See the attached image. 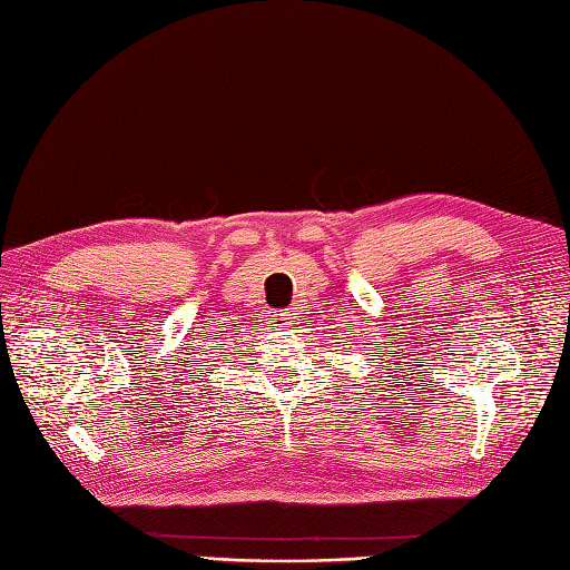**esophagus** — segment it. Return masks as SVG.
I'll return each instance as SVG.
<instances>
[{
  "label": "esophagus",
  "mask_w": 570,
  "mask_h": 570,
  "mask_svg": "<svg viewBox=\"0 0 570 570\" xmlns=\"http://www.w3.org/2000/svg\"><path fill=\"white\" fill-rule=\"evenodd\" d=\"M277 320H281L283 324H289V322H293L295 317H293V312H287V309H285V312H281V314H277Z\"/></svg>",
  "instance_id": "34e87169"
}]
</instances>
